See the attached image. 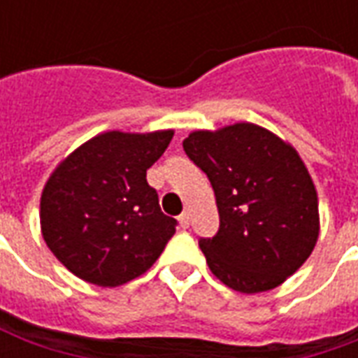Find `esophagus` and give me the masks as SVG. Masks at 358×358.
Here are the masks:
<instances>
[{"instance_id": "esophagus-1", "label": "esophagus", "mask_w": 358, "mask_h": 358, "mask_svg": "<svg viewBox=\"0 0 358 358\" xmlns=\"http://www.w3.org/2000/svg\"><path fill=\"white\" fill-rule=\"evenodd\" d=\"M178 222L182 228H187V226H189V213H187V210H184V213L180 215Z\"/></svg>"}]
</instances>
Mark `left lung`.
I'll use <instances>...</instances> for the list:
<instances>
[{
    "label": "left lung",
    "instance_id": "obj_1",
    "mask_svg": "<svg viewBox=\"0 0 358 358\" xmlns=\"http://www.w3.org/2000/svg\"><path fill=\"white\" fill-rule=\"evenodd\" d=\"M182 145L217 197L220 228L199 240L210 272L241 293L284 284L320 232L315 184L299 153L251 122L195 130Z\"/></svg>",
    "mask_w": 358,
    "mask_h": 358
}]
</instances>
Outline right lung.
I'll use <instances>...</instances> for the list:
<instances>
[{
  "instance_id": "1",
  "label": "right lung",
  "mask_w": 358,
  "mask_h": 358,
  "mask_svg": "<svg viewBox=\"0 0 358 358\" xmlns=\"http://www.w3.org/2000/svg\"><path fill=\"white\" fill-rule=\"evenodd\" d=\"M174 130L110 132L74 149L45 182L42 236L51 253L84 282L117 287L148 272L176 232L159 207L148 169Z\"/></svg>"
}]
</instances>
